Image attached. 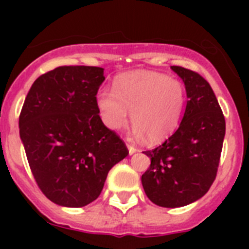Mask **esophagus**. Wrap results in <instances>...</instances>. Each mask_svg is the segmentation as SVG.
<instances>
[{
    "instance_id": "esophagus-1",
    "label": "esophagus",
    "mask_w": 249,
    "mask_h": 249,
    "mask_svg": "<svg viewBox=\"0 0 249 249\" xmlns=\"http://www.w3.org/2000/svg\"><path fill=\"white\" fill-rule=\"evenodd\" d=\"M127 147H128L129 155H133V153H135V152H137V151H138V149L136 148V147L133 146V144H129V143H127Z\"/></svg>"
}]
</instances>
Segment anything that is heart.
Returning <instances> with one entry per match:
<instances>
[{
  "mask_svg": "<svg viewBox=\"0 0 249 249\" xmlns=\"http://www.w3.org/2000/svg\"><path fill=\"white\" fill-rule=\"evenodd\" d=\"M186 103V87L181 81L153 71L121 74L113 89H102L96 106L103 124L120 129L127 123L128 111L137 137L149 143L166 140L177 129Z\"/></svg>",
  "mask_w": 249,
  "mask_h": 249,
  "instance_id": "obj_1",
  "label": "heart"
}]
</instances>
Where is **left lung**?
Segmentation results:
<instances>
[{
	"label": "left lung",
	"instance_id": "1",
	"mask_svg": "<svg viewBox=\"0 0 249 249\" xmlns=\"http://www.w3.org/2000/svg\"><path fill=\"white\" fill-rule=\"evenodd\" d=\"M171 68L186 86V111L171 137L143 152L151 166L142 175L149 201L166 208L190 204L208 192L218 171L226 133L223 112L210 83L192 70Z\"/></svg>",
	"mask_w": 249,
	"mask_h": 249
}]
</instances>
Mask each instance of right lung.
<instances>
[{
    "label": "right lung",
    "instance_id": "add662e5",
    "mask_svg": "<svg viewBox=\"0 0 249 249\" xmlns=\"http://www.w3.org/2000/svg\"><path fill=\"white\" fill-rule=\"evenodd\" d=\"M103 68L61 66L34 82L19 113V136L43 195L65 207L98 198L108 171L128 155L96 106Z\"/></svg>",
    "mask_w": 249,
    "mask_h": 249
}]
</instances>
